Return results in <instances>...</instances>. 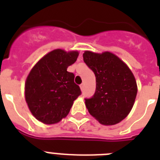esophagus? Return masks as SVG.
Returning a JSON list of instances; mask_svg holds the SVG:
<instances>
[{
    "instance_id": "obj_1",
    "label": "esophagus",
    "mask_w": 160,
    "mask_h": 160,
    "mask_svg": "<svg viewBox=\"0 0 160 160\" xmlns=\"http://www.w3.org/2000/svg\"><path fill=\"white\" fill-rule=\"evenodd\" d=\"M80 89H81L82 90L83 89H84V84H83V83H82V84L80 85Z\"/></svg>"
}]
</instances>
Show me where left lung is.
<instances>
[{"label": "left lung", "instance_id": "obj_1", "mask_svg": "<svg viewBox=\"0 0 160 160\" xmlns=\"http://www.w3.org/2000/svg\"><path fill=\"white\" fill-rule=\"evenodd\" d=\"M83 60L96 78L95 93L85 102L89 113L102 125L118 123L131 112L138 92L132 71L109 51L98 53L86 50Z\"/></svg>", "mask_w": 160, "mask_h": 160}]
</instances>
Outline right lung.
<instances>
[{"instance_id": "1", "label": "right lung", "mask_w": 160, "mask_h": 160, "mask_svg": "<svg viewBox=\"0 0 160 160\" xmlns=\"http://www.w3.org/2000/svg\"><path fill=\"white\" fill-rule=\"evenodd\" d=\"M78 51L56 49L31 69L25 83V98L31 114L39 122L51 125L66 118L81 90L67 68L75 62Z\"/></svg>"}]
</instances>
